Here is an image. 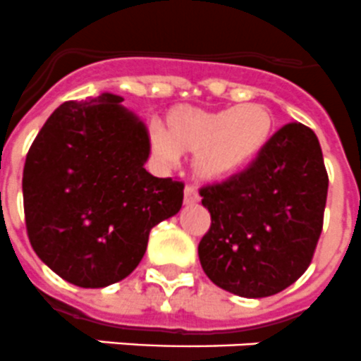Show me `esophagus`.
<instances>
[{
    "label": "esophagus",
    "mask_w": 361,
    "mask_h": 361,
    "mask_svg": "<svg viewBox=\"0 0 361 361\" xmlns=\"http://www.w3.org/2000/svg\"><path fill=\"white\" fill-rule=\"evenodd\" d=\"M197 201H199L197 190H195L193 186L184 188V202H186V204H195Z\"/></svg>",
    "instance_id": "obj_1"
}]
</instances>
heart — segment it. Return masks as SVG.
<instances>
[{"instance_id":"obj_1","label":"heart","mask_w":361,"mask_h":361,"mask_svg":"<svg viewBox=\"0 0 361 361\" xmlns=\"http://www.w3.org/2000/svg\"><path fill=\"white\" fill-rule=\"evenodd\" d=\"M273 134V116L260 103L207 110L177 106L166 116L162 129L153 130L151 144L162 160L178 153L193 154V171L207 180L228 177L260 154Z\"/></svg>"}]
</instances>
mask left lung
I'll list each match as a JSON object with an SVG mask.
<instances>
[{"label": "left lung", "mask_w": 361, "mask_h": 361, "mask_svg": "<svg viewBox=\"0 0 361 361\" xmlns=\"http://www.w3.org/2000/svg\"><path fill=\"white\" fill-rule=\"evenodd\" d=\"M326 192L319 140L306 125L286 123L243 171L199 190L212 219L199 241L202 271L249 299L286 290L312 264Z\"/></svg>", "instance_id": "obj_1"}]
</instances>
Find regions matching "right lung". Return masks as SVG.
Instances as JSON below:
<instances>
[{
	"instance_id": "add662e5",
	"label": "right lung",
	"mask_w": 361,
	"mask_h": 361,
	"mask_svg": "<svg viewBox=\"0 0 361 361\" xmlns=\"http://www.w3.org/2000/svg\"><path fill=\"white\" fill-rule=\"evenodd\" d=\"M101 94L66 101L27 153L23 212L32 249L49 269L79 288L129 276L149 232L183 207L184 183L145 171V125Z\"/></svg>"
}]
</instances>
